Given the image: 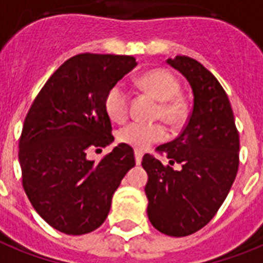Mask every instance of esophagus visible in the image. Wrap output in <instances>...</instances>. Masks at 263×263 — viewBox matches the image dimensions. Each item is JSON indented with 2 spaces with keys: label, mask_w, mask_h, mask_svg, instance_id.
Segmentation results:
<instances>
[{
  "label": "esophagus",
  "mask_w": 263,
  "mask_h": 263,
  "mask_svg": "<svg viewBox=\"0 0 263 263\" xmlns=\"http://www.w3.org/2000/svg\"><path fill=\"white\" fill-rule=\"evenodd\" d=\"M134 156H136V164L137 165H140L141 161H142V156H144V152L138 151V149H136L134 151Z\"/></svg>",
  "instance_id": "obj_1"
}]
</instances>
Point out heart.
I'll use <instances>...</instances> for the list:
<instances>
[{
    "instance_id": "heart-1",
    "label": "heart",
    "mask_w": 263,
    "mask_h": 263,
    "mask_svg": "<svg viewBox=\"0 0 263 263\" xmlns=\"http://www.w3.org/2000/svg\"><path fill=\"white\" fill-rule=\"evenodd\" d=\"M138 87L160 101L157 117L171 125H177L183 119L185 107L179 98L180 83L171 71L157 68L147 71L137 79ZM105 111L108 118L122 122L129 111V94L122 83H116L108 88L105 97ZM168 136L161 123L130 122L118 130V140L137 149H146L156 142H161Z\"/></svg>"
}]
</instances>
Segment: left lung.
Masks as SVG:
<instances>
[{"mask_svg": "<svg viewBox=\"0 0 263 263\" xmlns=\"http://www.w3.org/2000/svg\"><path fill=\"white\" fill-rule=\"evenodd\" d=\"M166 63L188 80L194 107L180 136L156 149L181 170L142 157L147 218L160 233L186 236L203 229L229 195L239 165V134L226 91L203 64L188 56Z\"/></svg>", "mask_w": 263, "mask_h": 263, "instance_id": "1", "label": "left lung"}]
</instances>
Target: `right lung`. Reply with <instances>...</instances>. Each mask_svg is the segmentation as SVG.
I'll list each match as a JSON object with an SVG mask.
<instances>
[{
	"mask_svg": "<svg viewBox=\"0 0 263 263\" xmlns=\"http://www.w3.org/2000/svg\"><path fill=\"white\" fill-rule=\"evenodd\" d=\"M136 66L133 56H73L47 80L25 117L18 144L24 191L60 233L97 230L121 180L136 165L127 144L117 145L99 162L87 158L90 151L114 141L106 92Z\"/></svg>",
	"mask_w": 263,
	"mask_h": 263,
	"instance_id": "right-lung-1",
	"label": "right lung"
}]
</instances>
